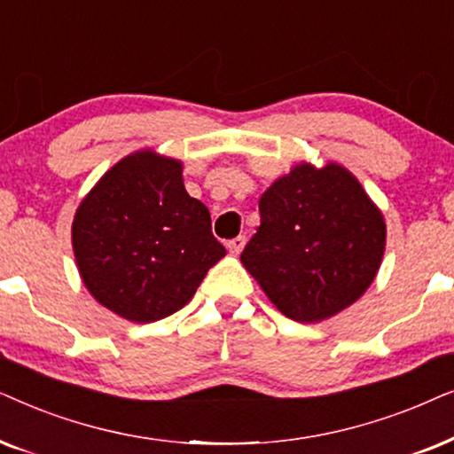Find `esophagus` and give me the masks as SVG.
I'll return each instance as SVG.
<instances>
[{
    "mask_svg": "<svg viewBox=\"0 0 454 454\" xmlns=\"http://www.w3.org/2000/svg\"><path fill=\"white\" fill-rule=\"evenodd\" d=\"M245 243H247V239L245 237H237V239H232V240H228V251L232 253V255H239L240 251L245 249Z\"/></svg>",
    "mask_w": 454,
    "mask_h": 454,
    "instance_id": "esophagus-1",
    "label": "esophagus"
}]
</instances>
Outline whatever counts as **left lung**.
I'll return each instance as SVG.
<instances>
[{
	"label": "left lung",
	"instance_id": "1",
	"mask_svg": "<svg viewBox=\"0 0 454 454\" xmlns=\"http://www.w3.org/2000/svg\"><path fill=\"white\" fill-rule=\"evenodd\" d=\"M259 215L240 262L294 322L336 316L376 278L384 215L347 168L294 166L263 192Z\"/></svg>",
	"mask_w": 454,
	"mask_h": 454
}]
</instances>
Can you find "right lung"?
<instances>
[{
    "label": "right lung",
    "instance_id": "add662e5",
    "mask_svg": "<svg viewBox=\"0 0 454 454\" xmlns=\"http://www.w3.org/2000/svg\"><path fill=\"white\" fill-rule=\"evenodd\" d=\"M72 247L89 293L138 324L183 309L226 255L209 209L184 189L183 164L151 149L120 160L82 199Z\"/></svg>",
    "mask_w": 454,
    "mask_h": 454
}]
</instances>
